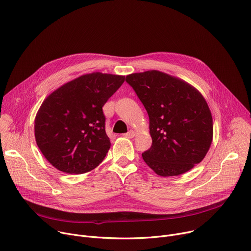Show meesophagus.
I'll list each match as a JSON object with an SVG mask.
<instances>
[{
	"label": "esophagus",
	"instance_id": "obj_1",
	"mask_svg": "<svg viewBox=\"0 0 251 251\" xmlns=\"http://www.w3.org/2000/svg\"><path fill=\"white\" fill-rule=\"evenodd\" d=\"M124 136H126V137H127V138H132V137L134 136V131H133V130H129L128 132L125 133Z\"/></svg>",
	"mask_w": 251,
	"mask_h": 251
}]
</instances>
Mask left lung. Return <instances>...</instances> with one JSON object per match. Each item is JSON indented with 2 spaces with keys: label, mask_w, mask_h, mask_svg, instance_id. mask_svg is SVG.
I'll list each match as a JSON object with an SVG mask.
<instances>
[{
  "label": "left lung",
  "mask_w": 251,
  "mask_h": 251,
  "mask_svg": "<svg viewBox=\"0 0 251 251\" xmlns=\"http://www.w3.org/2000/svg\"><path fill=\"white\" fill-rule=\"evenodd\" d=\"M126 81L150 118L151 147L143 158L155 174L176 176L191 170L207 153L213 126L201 94L187 82L158 71L126 75Z\"/></svg>",
  "instance_id": "obj_1"
}]
</instances>
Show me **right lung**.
I'll return each mask as SVG.
<instances>
[{"label":"right lung","mask_w":251,"mask_h":251,"mask_svg":"<svg viewBox=\"0 0 251 251\" xmlns=\"http://www.w3.org/2000/svg\"><path fill=\"white\" fill-rule=\"evenodd\" d=\"M124 81L123 75H83L44 100L35 120V136L40 151L55 169L79 175L103 160L110 142L102 106Z\"/></svg>","instance_id":"1"}]
</instances>
